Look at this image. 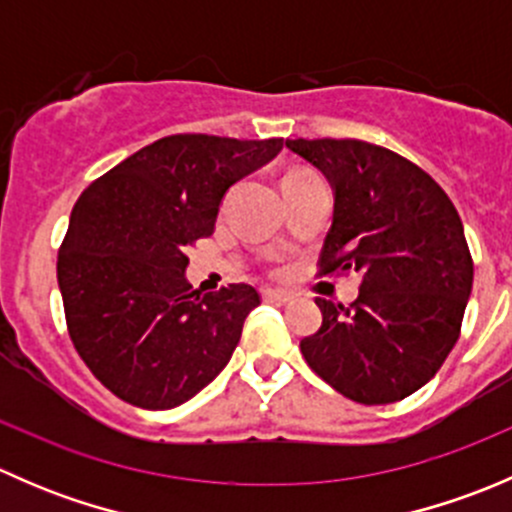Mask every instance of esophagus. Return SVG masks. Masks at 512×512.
Instances as JSON below:
<instances>
[{
    "label": "esophagus",
    "instance_id": "1",
    "mask_svg": "<svg viewBox=\"0 0 512 512\" xmlns=\"http://www.w3.org/2000/svg\"><path fill=\"white\" fill-rule=\"evenodd\" d=\"M262 299H265V302L287 304V302H292L294 294L292 292H285V289H262Z\"/></svg>",
    "mask_w": 512,
    "mask_h": 512
}]
</instances>
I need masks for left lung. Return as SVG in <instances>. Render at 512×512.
I'll return each mask as SVG.
<instances>
[{
	"instance_id": "left-lung-1",
	"label": "left lung",
	"mask_w": 512,
	"mask_h": 512,
	"mask_svg": "<svg viewBox=\"0 0 512 512\" xmlns=\"http://www.w3.org/2000/svg\"><path fill=\"white\" fill-rule=\"evenodd\" d=\"M332 185L322 275L356 272L354 304L317 299L307 364L359 404H394L433 379L458 342L473 260L458 210L411 160L364 141H287Z\"/></svg>"
}]
</instances>
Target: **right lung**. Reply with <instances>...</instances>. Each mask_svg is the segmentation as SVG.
<instances>
[{
	"label": "right lung",
	"instance_id": "1",
	"mask_svg": "<svg viewBox=\"0 0 512 512\" xmlns=\"http://www.w3.org/2000/svg\"><path fill=\"white\" fill-rule=\"evenodd\" d=\"M280 151L282 138L180 133L128 156L76 200L56 265L66 324L118 399L175 409L227 366L260 294L198 292L185 250L213 232L227 190Z\"/></svg>",
	"mask_w": 512,
	"mask_h": 512
}]
</instances>
